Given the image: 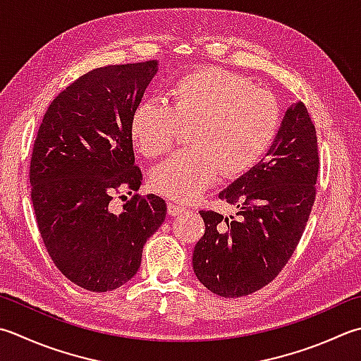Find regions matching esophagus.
<instances>
[{"label": "esophagus", "instance_id": "obj_1", "mask_svg": "<svg viewBox=\"0 0 361 361\" xmlns=\"http://www.w3.org/2000/svg\"><path fill=\"white\" fill-rule=\"evenodd\" d=\"M185 211H186L185 207H180V204L172 203V202L167 203V213L171 216H178L181 213H185Z\"/></svg>", "mask_w": 361, "mask_h": 361}]
</instances>
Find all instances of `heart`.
Segmentation results:
<instances>
[{
	"label": "heart",
	"instance_id": "1",
	"mask_svg": "<svg viewBox=\"0 0 361 361\" xmlns=\"http://www.w3.org/2000/svg\"><path fill=\"white\" fill-rule=\"evenodd\" d=\"M171 104L150 98L131 116L134 144L148 158L173 148L183 128L190 148L154 167L157 192L178 202L200 197L219 175L238 176L257 164L280 126V104L245 78L222 68H202L173 82Z\"/></svg>",
	"mask_w": 361,
	"mask_h": 361
}]
</instances>
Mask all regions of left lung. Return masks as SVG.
I'll list each match as a JSON object with an SVG mask.
<instances>
[{"instance_id": "left-lung-1", "label": "left lung", "mask_w": 361, "mask_h": 361, "mask_svg": "<svg viewBox=\"0 0 361 361\" xmlns=\"http://www.w3.org/2000/svg\"><path fill=\"white\" fill-rule=\"evenodd\" d=\"M316 130L303 103L289 104L264 158L219 197L238 219L200 211L195 277L222 298H243L277 277L298 247L316 197Z\"/></svg>"}]
</instances>
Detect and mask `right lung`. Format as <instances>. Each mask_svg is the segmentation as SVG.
Masks as SVG:
<instances>
[{"label": "right lung", "instance_id": "obj_1", "mask_svg": "<svg viewBox=\"0 0 361 361\" xmlns=\"http://www.w3.org/2000/svg\"><path fill=\"white\" fill-rule=\"evenodd\" d=\"M157 73L158 61L92 70L54 98L35 137L30 180L40 236L56 267L92 293L131 280L166 219L154 194L133 195L118 213L109 207L114 194L142 185L130 123Z\"/></svg>", "mask_w": 361, "mask_h": 361}]
</instances>
